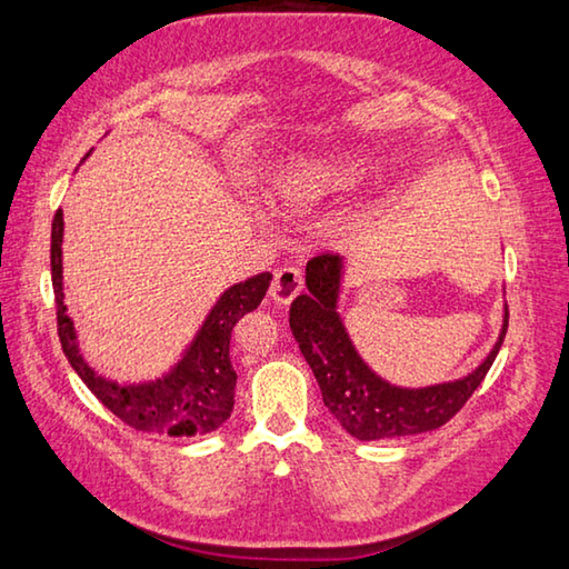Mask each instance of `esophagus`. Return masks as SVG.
Here are the masks:
<instances>
[{
	"mask_svg": "<svg viewBox=\"0 0 569 569\" xmlns=\"http://www.w3.org/2000/svg\"><path fill=\"white\" fill-rule=\"evenodd\" d=\"M305 287V277L300 272V267L287 264L282 269H277L274 282H272V300L277 305H290L297 295L302 292Z\"/></svg>",
	"mask_w": 569,
	"mask_h": 569,
	"instance_id": "1",
	"label": "esophagus"
}]
</instances>
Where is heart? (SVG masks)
I'll return each instance as SVG.
<instances>
[{"mask_svg": "<svg viewBox=\"0 0 569 569\" xmlns=\"http://www.w3.org/2000/svg\"><path fill=\"white\" fill-rule=\"evenodd\" d=\"M370 173L372 161L362 153L297 156L269 176L267 193L279 209L305 211L356 191Z\"/></svg>", "mask_w": 569, "mask_h": 569, "instance_id": "b5f03b06", "label": "heart"}]
</instances>
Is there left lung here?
<instances>
[{"label": "left lung", "instance_id": "obj_1", "mask_svg": "<svg viewBox=\"0 0 569 569\" xmlns=\"http://www.w3.org/2000/svg\"><path fill=\"white\" fill-rule=\"evenodd\" d=\"M340 279V254L325 251L320 257H312L305 272L307 292L297 297L290 307L292 335L318 378L330 413L358 441L426 433L449 423L487 378L505 342L509 312H505V328L497 346L467 378L428 388H398L378 378L352 348L346 325L338 315Z\"/></svg>", "mask_w": 569, "mask_h": 569}]
</instances>
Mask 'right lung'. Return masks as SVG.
I'll return each instance as SVG.
<instances>
[{
	"label": "right lung",
	"mask_w": 569,
	"mask_h": 569,
	"mask_svg": "<svg viewBox=\"0 0 569 569\" xmlns=\"http://www.w3.org/2000/svg\"><path fill=\"white\" fill-rule=\"evenodd\" d=\"M62 209L52 219V290L58 307V335L64 358L70 360L74 372L82 378L96 398L120 421L143 433L163 436H201L211 433L227 421L234 408L237 370L231 366L229 346L234 325L247 312L257 310L264 300L272 274L262 272L249 277L247 282L229 287L213 305L207 322L186 350L169 376L151 383L118 386L92 370L78 350L72 320L68 318V305L62 295Z\"/></svg>",
	"instance_id": "obj_1"
}]
</instances>
